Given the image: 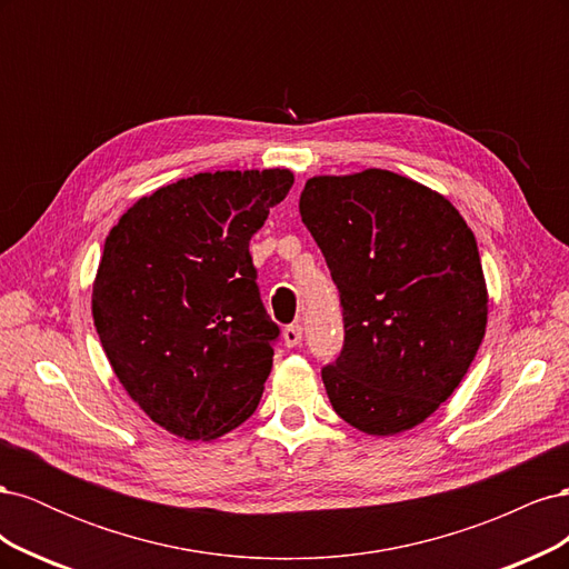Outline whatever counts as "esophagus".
<instances>
[{
  "label": "esophagus",
  "mask_w": 569,
  "mask_h": 569,
  "mask_svg": "<svg viewBox=\"0 0 569 569\" xmlns=\"http://www.w3.org/2000/svg\"><path fill=\"white\" fill-rule=\"evenodd\" d=\"M282 339H284L287 349L299 347L301 339H303V327L301 325H287L284 332H282Z\"/></svg>",
  "instance_id": "obj_1"
}]
</instances>
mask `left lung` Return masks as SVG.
I'll use <instances>...</instances> for the list:
<instances>
[{"label":"left lung","instance_id":"obj_1","mask_svg":"<svg viewBox=\"0 0 569 569\" xmlns=\"http://www.w3.org/2000/svg\"><path fill=\"white\" fill-rule=\"evenodd\" d=\"M299 211L339 289L343 347L322 368L341 420L389 437L425 422L487 330L475 234L449 199L370 168L306 182Z\"/></svg>","mask_w":569,"mask_h":569}]
</instances>
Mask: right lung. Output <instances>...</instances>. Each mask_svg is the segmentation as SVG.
Here are the masks:
<instances>
[{"label":"right lung","instance_id":"1","mask_svg":"<svg viewBox=\"0 0 569 569\" xmlns=\"http://www.w3.org/2000/svg\"><path fill=\"white\" fill-rule=\"evenodd\" d=\"M291 184L287 168L199 173L142 197L107 237L97 335L130 399L170 435L222 437L261 401L280 327L249 242Z\"/></svg>","mask_w":569,"mask_h":569}]
</instances>
